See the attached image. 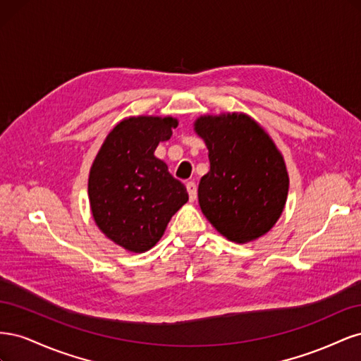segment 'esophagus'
Listing matches in <instances>:
<instances>
[{"instance_id":"obj_1","label":"esophagus","mask_w":361,"mask_h":361,"mask_svg":"<svg viewBox=\"0 0 361 361\" xmlns=\"http://www.w3.org/2000/svg\"><path fill=\"white\" fill-rule=\"evenodd\" d=\"M187 191H188V195H190V200L194 202L195 199H197V187H195L194 182H188L187 183Z\"/></svg>"}]
</instances>
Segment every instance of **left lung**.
<instances>
[{
  "mask_svg": "<svg viewBox=\"0 0 361 361\" xmlns=\"http://www.w3.org/2000/svg\"><path fill=\"white\" fill-rule=\"evenodd\" d=\"M194 133L209 150L199 204L218 233L247 244L267 235L285 209L289 174L269 134L245 113L203 114Z\"/></svg>",
  "mask_w": 361,
  "mask_h": 361,
  "instance_id": "left-lung-1",
  "label": "left lung"
}]
</instances>
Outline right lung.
I'll return each instance as SVG.
<instances>
[{
    "instance_id": "obj_1",
    "label": "right lung",
    "mask_w": 361,
    "mask_h": 361,
    "mask_svg": "<svg viewBox=\"0 0 361 361\" xmlns=\"http://www.w3.org/2000/svg\"><path fill=\"white\" fill-rule=\"evenodd\" d=\"M171 116H130L110 130L90 167L93 220L111 241L145 253L162 238L171 216L188 202L185 185L155 157L178 126Z\"/></svg>"
}]
</instances>
